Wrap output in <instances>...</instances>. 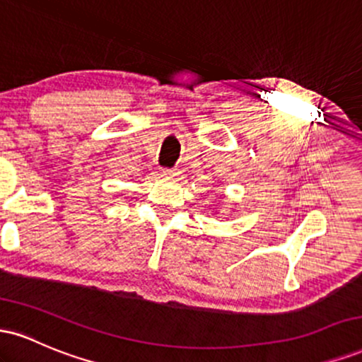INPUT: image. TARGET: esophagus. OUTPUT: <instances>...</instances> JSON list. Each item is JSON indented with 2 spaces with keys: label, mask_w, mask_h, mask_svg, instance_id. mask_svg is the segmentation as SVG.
<instances>
[{
  "label": "esophagus",
  "mask_w": 362,
  "mask_h": 362,
  "mask_svg": "<svg viewBox=\"0 0 362 362\" xmlns=\"http://www.w3.org/2000/svg\"><path fill=\"white\" fill-rule=\"evenodd\" d=\"M178 170L177 168H163L161 170V175L163 177H167V178H175V177H178Z\"/></svg>",
  "instance_id": "obj_1"
}]
</instances>
